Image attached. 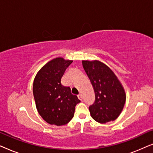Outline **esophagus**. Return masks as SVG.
I'll return each instance as SVG.
<instances>
[{
	"mask_svg": "<svg viewBox=\"0 0 153 153\" xmlns=\"http://www.w3.org/2000/svg\"><path fill=\"white\" fill-rule=\"evenodd\" d=\"M77 96H78V98L80 100H83V97H82V95H81V94H79V95H78Z\"/></svg>",
	"mask_w": 153,
	"mask_h": 153,
	"instance_id": "34e87169",
	"label": "esophagus"
}]
</instances>
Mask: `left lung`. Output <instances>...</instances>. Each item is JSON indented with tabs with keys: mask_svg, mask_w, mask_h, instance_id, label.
<instances>
[{
	"mask_svg": "<svg viewBox=\"0 0 153 153\" xmlns=\"http://www.w3.org/2000/svg\"><path fill=\"white\" fill-rule=\"evenodd\" d=\"M82 64L95 91V102L89 106L91 117L100 123L115 120L122 112L126 100L122 84L103 62L83 60Z\"/></svg>",
	"mask_w": 153,
	"mask_h": 153,
	"instance_id": "1",
	"label": "left lung"
}]
</instances>
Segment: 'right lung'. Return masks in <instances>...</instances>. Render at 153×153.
Masks as SVG:
<instances>
[{
  "instance_id": "1",
  "label": "right lung",
  "mask_w": 153,
  "mask_h": 153,
  "mask_svg": "<svg viewBox=\"0 0 153 153\" xmlns=\"http://www.w3.org/2000/svg\"><path fill=\"white\" fill-rule=\"evenodd\" d=\"M73 60L56 58L42 68L33 82L35 105L46 122L57 126L66 125L74 117L75 106L81 101L70 87L61 84L65 71Z\"/></svg>"
}]
</instances>
